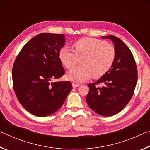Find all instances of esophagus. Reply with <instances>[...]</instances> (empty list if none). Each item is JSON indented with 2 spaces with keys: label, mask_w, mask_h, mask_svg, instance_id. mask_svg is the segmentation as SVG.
Returning a JSON list of instances; mask_svg holds the SVG:
<instances>
[{
  "label": "esophagus",
  "mask_w": 150,
  "mask_h": 150,
  "mask_svg": "<svg viewBox=\"0 0 150 150\" xmlns=\"http://www.w3.org/2000/svg\"><path fill=\"white\" fill-rule=\"evenodd\" d=\"M72 85H73V88H75V87H79V84H77V83H73V84H72Z\"/></svg>",
  "instance_id": "34e87169"
}]
</instances>
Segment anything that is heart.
Segmentation results:
<instances>
[{"mask_svg":"<svg viewBox=\"0 0 150 150\" xmlns=\"http://www.w3.org/2000/svg\"><path fill=\"white\" fill-rule=\"evenodd\" d=\"M75 50L63 47L59 57L61 62L68 70L74 68L82 59V67L73 69L67 78L75 83L84 82L91 76L100 78L110 69L116 58L115 47L102 40L93 38H83L74 44Z\"/></svg>","mask_w":150,"mask_h":150,"instance_id":"obj_1","label":"heart"}]
</instances>
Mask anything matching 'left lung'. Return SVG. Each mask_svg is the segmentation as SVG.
<instances>
[{"label":"left lung","instance_id":"left-lung-1","mask_svg":"<svg viewBox=\"0 0 150 150\" xmlns=\"http://www.w3.org/2000/svg\"><path fill=\"white\" fill-rule=\"evenodd\" d=\"M102 38L114 42L116 58L105 75L96 83L88 85L89 92L86 100L98 115L110 116L120 112L130 102L138 80V70L130 50L120 39L112 35Z\"/></svg>","mask_w":150,"mask_h":150}]
</instances>
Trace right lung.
<instances>
[{"label": "right lung", "instance_id": "1", "mask_svg": "<svg viewBox=\"0 0 150 150\" xmlns=\"http://www.w3.org/2000/svg\"><path fill=\"white\" fill-rule=\"evenodd\" d=\"M65 43L63 34L42 33L24 45L14 63V93L22 106L35 116L54 114L72 89L70 81L51 83L65 74L59 57Z\"/></svg>", "mask_w": 150, "mask_h": 150}]
</instances>
